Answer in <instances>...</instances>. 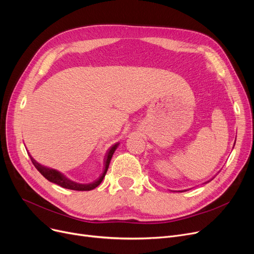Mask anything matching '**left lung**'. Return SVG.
Masks as SVG:
<instances>
[{
	"mask_svg": "<svg viewBox=\"0 0 254 254\" xmlns=\"http://www.w3.org/2000/svg\"><path fill=\"white\" fill-rule=\"evenodd\" d=\"M234 146H235V145H234ZM213 178H214V177H213ZM213 178H212V179H213ZM212 179H211V180H212ZM211 180H208V181H206L205 183H208V182H210ZM178 191H183V190H178Z\"/></svg>",
	"mask_w": 254,
	"mask_h": 254,
	"instance_id": "left-lung-1",
	"label": "left lung"
}]
</instances>
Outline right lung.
Returning a JSON list of instances; mask_svg holds the SVG:
<instances>
[{
  "label": "right lung",
  "instance_id": "obj_1",
  "mask_svg": "<svg viewBox=\"0 0 254 254\" xmlns=\"http://www.w3.org/2000/svg\"><path fill=\"white\" fill-rule=\"evenodd\" d=\"M119 146V143H115L114 145H112L111 147L107 150L106 155L104 157V170L103 173L99 176L98 179H96L95 181H92L90 183H78L76 181H73L71 179H69L65 175H64L63 173H61L60 171L56 170V169H52L46 166H43L41 164H39L37 161H35V158L29 153L30 157H31V161L34 164L35 168L41 173V174L50 182L52 183H56L64 189L66 190H79V191H84V190H95L96 188L101 184V182L103 181L107 171H108L110 162H111V158L115 152V150L117 149V147Z\"/></svg>",
  "mask_w": 254,
  "mask_h": 254
}]
</instances>
